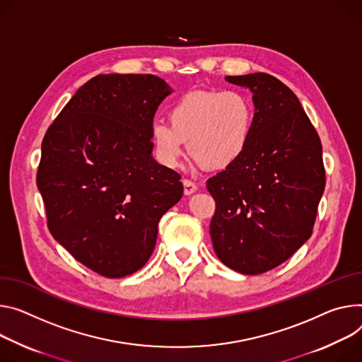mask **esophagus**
<instances>
[{"label": "esophagus", "mask_w": 362, "mask_h": 362, "mask_svg": "<svg viewBox=\"0 0 362 362\" xmlns=\"http://www.w3.org/2000/svg\"><path fill=\"white\" fill-rule=\"evenodd\" d=\"M183 187H185V194H192L196 192V189H198L196 183L189 179H183Z\"/></svg>", "instance_id": "esophagus-1"}]
</instances>
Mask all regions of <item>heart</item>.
<instances>
[{
    "label": "heart",
    "instance_id": "heart-1",
    "mask_svg": "<svg viewBox=\"0 0 362 362\" xmlns=\"http://www.w3.org/2000/svg\"><path fill=\"white\" fill-rule=\"evenodd\" d=\"M166 122H153L150 140L154 156L168 169H176L185 151L196 164L219 170L234 164L250 144L254 108L238 90H193L170 107Z\"/></svg>",
    "mask_w": 362,
    "mask_h": 362
}]
</instances>
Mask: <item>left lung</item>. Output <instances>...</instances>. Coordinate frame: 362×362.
Listing matches in <instances>:
<instances>
[{"mask_svg":"<svg viewBox=\"0 0 362 362\" xmlns=\"http://www.w3.org/2000/svg\"><path fill=\"white\" fill-rule=\"evenodd\" d=\"M225 79L252 92L255 112L244 154L206 182L216 205L211 238L226 267L255 276L310 238L326 180L322 144L298 96L277 78Z\"/></svg>","mask_w":362,"mask_h":362,"instance_id":"obj_1","label":"left lung"}]
</instances>
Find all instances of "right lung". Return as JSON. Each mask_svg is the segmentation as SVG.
<instances>
[{
  "mask_svg": "<svg viewBox=\"0 0 362 362\" xmlns=\"http://www.w3.org/2000/svg\"><path fill=\"white\" fill-rule=\"evenodd\" d=\"M172 88L154 75H98L47 128L37 187L53 238L108 279L140 270L160 218L182 194L180 175L158 164L150 128Z\"/></svg>",
  "mask_w": 362,
  "mask_h": 362,
  "instance_id": "obj_1",
  "label": "right lung"
}]
</instances>
